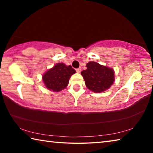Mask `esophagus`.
Listing matches in <instances>:
<instances>
[{
  "mask_svg": "<svg viewBox=\"0 0 153 153\" xmlns=\"http://www.w3.org/2000/svg\"><path fill=\"white\" fill-rule=\"evenodd\" d=\"M76 71L77 72V73H80V72H81V68L76 69Z\"/></svg>",
  "mask_w": 153,
  "mask_h": 153,
  "instance_id": "obj_1",
  "label": "esophagus"
}]
</instances>
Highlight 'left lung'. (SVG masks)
Here are the masks:
<instances>
[{"label":"left lung","mask_w":153,"mask_h":153,"mask_svg":"<svg viewBox=\"0 0 153 153\" xmlns=\"http://www.w3.org/2000/svg\"><path fill=\"white\" fill-rule=\"evenodd\" d=\"M87 69L81 72L85 84L94 92H102L109 88L115 80L113 69L94 61L86 64Z\"/></svg>","instance_id":"obj_1"}]
</instances>
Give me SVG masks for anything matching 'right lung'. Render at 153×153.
Instances as JSON below:
<instances>
[{"label":"right lung","instance_id":"obj_1","mask_svg":"<svg viewBox=\"0 0 153 153\" xmlns=\"http://www.w3.org/2000/svg\"><path fill=\"white\" fill-rule=\"evenodd\" d=\"M75 73L76 70L71 65L67 66L59 63L45 72L42 80L46 88L53 92H59L67 86L69 79Z\"/></svg>","mask_w":153,"mask_h":153}]
</instances>
